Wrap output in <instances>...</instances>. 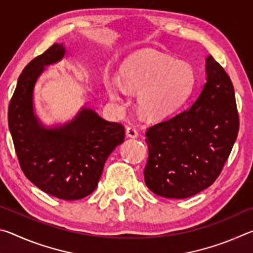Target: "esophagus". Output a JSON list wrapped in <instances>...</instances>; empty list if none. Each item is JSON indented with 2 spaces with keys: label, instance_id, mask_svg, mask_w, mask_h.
Segmentation results:
<instances>
[{
  "label": "esophagus",
  "instance_id": "esophagus-1",
  "mask_svg": "<svg viewBox=\"0 0 253 253\" xmlns=\"http://www.w3.org/2000/svg\"><path fill=\"white\" fill-rule=\"evenodd\" d=\"M126 135L127 137H130V138H136V137L138 136V131H137V129L134 126H127Z\"/></svg>",
  "mask_w": 253,
  "mask_h": 253
}]
</instances>
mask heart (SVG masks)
<instances>
[{"label":"heart","instance_id":"b5f03b06","mask_svg":"<svg viewBox=\"0 0 253 253\" xmlns=\"http://www.w3.org/2000/svg\"><path fill=\"white\" fill-rule=\"evenodd\" d=\"M121 76L122 80H106L109 96L116 98L126 90L139 91V108L153 117L181 105L190 95L195 78L190 65L154 50L132 55L124 63Z\"/></svg>","mask_w":253,"mask_h":253}]
</instances>
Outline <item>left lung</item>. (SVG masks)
<instances>
[{"mask_svg":"<svg viewBox=\"0 0 253 253\" xmlns=\"http://www.w3.org/2000/svg\"><path fill=\"white\" fill-rule=\"evenodd\" d=\"M205 71L207 83L198 99L146 131L145 183L163 198H190L212 185L238 137L232 81L211 54Z\"/></svg>","mask_w":253,"mask_h":253,"instance_id":"left-lung-1","label":"left lung"}]
</instances>
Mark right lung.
<instances>
[{
    "label": "right lung",
    "mask_w": 253,
    "mask_h": 253,
    "mask_svg": "<svg viewBox=\"0 0 253 253\" xmlns=\"http://www.w3.org/2000/svg\"><path fill=\"white\" fill-rule=\"evenodd\" d=\"M66 54L54 43L24 68L8 105V129L21 169L34 185L55 198L75 201L96 190L105 162L124 142L125 128L83 107L62 126L45 127L34 113V85L46 66Z\"/></svg>",
    "instance_id": "obj_1"
}]
</instances>
